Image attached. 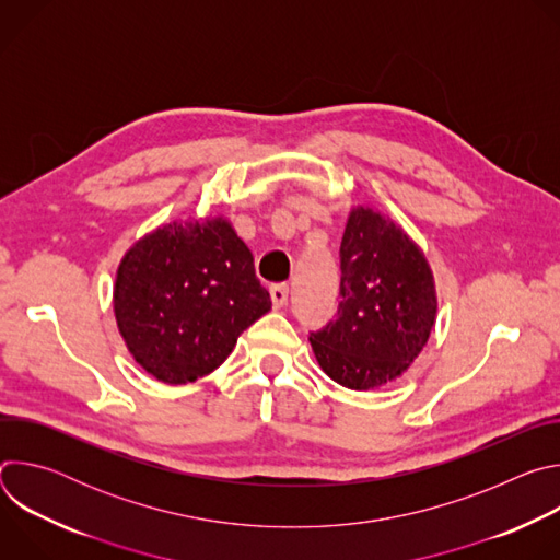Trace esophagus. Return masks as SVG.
<instances>
[{"label":"esophagus","instance_id":"1","mask_svg":"<svg viewBox=\"0 0 560 560\" xmlns=\"http://www.w3.org/2000/svg\"><path fill=\"white\" fill-rule=\"evenodd\" d=\"M288 292H290V290H288L285 283H277V285L270 288V299H272V305H275L277 310L288 303Z\"/></svg>","mask_w":560,"mask_h":560}]
</instances>
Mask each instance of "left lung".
Listing matches in <instances>:
<instances>
[{
  "mask_svg": "<svg viewBox=\"0 0 560 560\" xmlns=\"http://www.w3.org/2000/svg\"><path fill=\"white\" fill-rule=\"evenodd\" d=\"M436 285L415 238L370 206L350 210L341 238V303L310 335L322 370L348 389H376L408 372L436 322Z\"/></svg>",
  "mask_w": 560,
  "mask_h": 560,
  "instance_id": "1",
  "label": "left lung"
}]
</instances>
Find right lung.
<instances>
[{"mask_svg": "<svg viewBox=\"0 0 560 560\" xmlns=\"http://www.w3.org/2000/svg\"><path fill=\"white\" fill-rule=\"evenodd\" d=\"M270 307L250 248L221 214L162 223L137 238L113 288L128 352L168 385L217 370Z\"/></svg>", "mask_w": 560, "mask_h": 560, "instance_id": "1", "label": "right lung"}]
</instances>
